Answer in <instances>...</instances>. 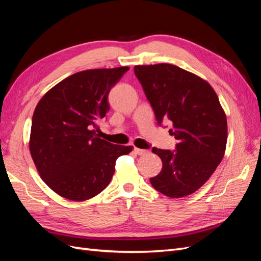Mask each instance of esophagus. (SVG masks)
<instances>
[{
	"instance_id": "obj_1",
	"label": "esophagus",
	"mask_w": 261,
	"mask_h": 261,
	"mask_svg": "<svg viewBox=\"0 0 261 261\" xmlns=\"http://www.w3.org/2000/svg\"><path fill=\"white\" fill-rule=\"evenodd\" d=\"M134 151H135L138 155H144V154H146V153H148L149 151L148 150H145V149H139V148H134Z\"/></svg>"
}]
</instances>
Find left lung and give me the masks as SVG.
<instances>
[{
    "label": "left lung",
    "instance_id": "obj_1",
    "mask_svg": "<svg viewBox=\"0 0 261 261\" xmlns=\"http://www.w3.org/2000/svg\"><path fill=\"white\" fill-rule=\"evenodd\" d=\"M136 77L162 125L170 120L175 150L153 148L162 170L150 183L161 194L180 198L199 189L222 161L227 139L226 116L212 87L172 64L137 65Z\"/></svg>",
    "mask_w": 261,
    "mask_h": 261
}]
</instances>
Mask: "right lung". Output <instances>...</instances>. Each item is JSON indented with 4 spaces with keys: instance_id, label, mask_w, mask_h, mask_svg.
<instances>
[{
    "instance_id": "right-lung-1",
    "label": "right lung",
    "mask_w": 261,
    "mask_h": 261,
    "mask_svg": "<svg viewBox=\"0 0 261 261\" xmlns=\"http://www.w3.org/2000/svg\"><path fill=\"white\" fill-rule=\"evenodd\" d=\"M128 69H88L70 75L36 107L30 153L44 183L66 199L84 201L100 194L112 179L117 158L133 150L97 134L98 122L110 109L109 92Z\"/></svg>"
}]
</instances>
